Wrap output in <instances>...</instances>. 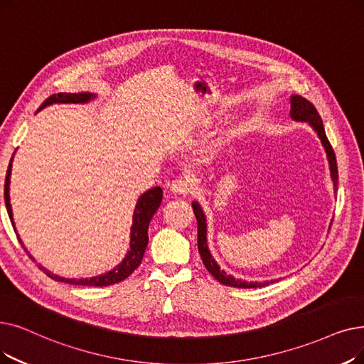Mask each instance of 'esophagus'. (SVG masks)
<instances>
[{
    "instance_id": "1",
    "label": "esophagus",
    "mask_w": 364,
    "mask_h": 364,
    "mask_svg": "<svg viewBox=\"0 0 364 364\" xmlns=\"http://www.w3.org/2000/svg\"><path fill=\"white\" fill-rule=\"evenodd\" d=\"M171 192L172 193H178V195H187L192 192L193 188V183L191 178L187 177H177L176 180H172L171 183Z\"/></svg>"
}]
</instances>
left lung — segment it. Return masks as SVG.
Masks as SVG:
<instances>
[{
	"label": "left lung",
	"instance_id": "left-lung-1",
	"mask_svg": "<svg viewBox=\"0 0 364 364\" xmlns=\"http://www.w3.org/2000/svg\"><path fill=\"white\" fill-rule=\"evenodd\" d=\"M290 114L294 120H305L309 122L312 128L317 131L321 143L326 149L327 153V159H328V165H330V176L331 180H333V186H335V191L338 187V164H336V156L333 149H331V144L328 143V139L326 136L324 132V126H323V120L317 112V108H315L309 101H306L302 97H291V109H290ZM195 215H196V221H198V250H199V255L200 259L207 267V271L221 284H225L228 287H236V289H260L267 286L269 282H248V281H242V279H236L230 275H228L225 271H221L218 264L215 263V260L213 259L211 252L208 251V245H207V223H205V215L199 207L198 202L192 203Z\"/></svg>",
	"mask_w": 364,
	"mask_h": 364
}]
</instances>
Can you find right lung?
Listing matches in <instances>:
<instances>
[{
    "instance_id": "1",
    "label": "right lung",
    "mask_w": 364,
    "mask_h": 364,
    "mask_svg": "<svg viewBox=\"0 0 364 364\" xmlns=\"http://www.w3.org/2000/svg\"><path fill=\"white\" fill-rule=\"evenodd\" d=\"M92 98L90 93H58L52 95V97L47 98L41 107H46L53 102H86ZM13 161V157H11ZM11 161L6 173V184H4V200H6V207L7 213L10 217V221L14 229L13 223V214H11V205H10V196H9V183H10V172H11ZM162 188L161 187H153L149 192H146L143 196H141L136 202V207L134 211V225L131 230V250L128 251V255L123 259L120 264H117L113 271H109L104 275L100 277H93V278H85V279H67L58 277L47 269H44L43 266H38L40 269L52 279L60 281V282H67V284H74V286H86V287H105V286H113V284H117L123 279L128 278L136 267L143 262L144 251L149 244V225L153 214L157 211V208L161 207L162 202ZM16 230V229H14ZM22 248L25 250L22 241L19 240ZM26 251V250H25ZM29 256V255H28ZM29 259H33L29 256ZM34 260V259H33Z\"/></svg>"
}]
</instances>
